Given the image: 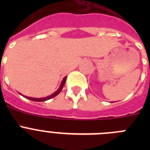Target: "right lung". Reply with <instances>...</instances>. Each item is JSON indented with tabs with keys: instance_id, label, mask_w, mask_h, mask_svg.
<instances>
[{
	"instance_id": "obj_1",
	"label": "right lung",
	"mask_w": 150,
	"mask_h": 150,
	"mask_svg": "<svg viewBox=\"0 0 150 150\" xmlns=\"http://www.w3.org/2000/svg\"><path fill=\"white\" fill-rule=\"evenodd\" d=\"M66 79H67V76H65V77H64L63 79V80H62V84H61V86H60V87H59V89L57 90V91H55V93H53L52 95H50V96L46 97V98H29V97H27V96H24V97H25V98H26L29 99V100H33V101H39V102L45 101V100H49V99L52 98H54V97H55V96H56V95H58L59 93H60V91H62V88H63L64 85V83H65Z\"/></svg>"
}]
</instances>
